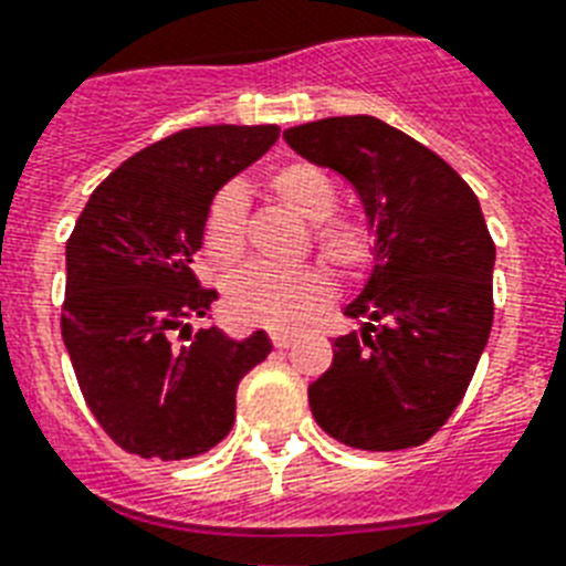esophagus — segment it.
Listing matches in <instances>:
<instances>
[{
  "mask_svg": "<svg viewBox=\"0 0 566 566\" xmlns=\"http://www.w3.org/2000/svg\"><path fill=\"white\" fill-rule=\"evenodd\" d=\"M270 340H273L275 349H287V346L293 344V335H287V332H273V335H270Z\"/></svg>",
  "mask_w": 566,
  "mask_h": 566,
  "instance_id": "1",
  "label": "esophagus"
}]
</instances>
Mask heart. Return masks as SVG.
<instances>
[{
    "label": "heart",
    "mask_w": 566,
    "mask_h": 566,
    "mask_svg": "<svg viewBox=\"0 0 566 566\" xmlns=\"http://www.w3.org/2000/svg\"><path fill=\"white\" fill-rule=\"evenodd\" d=\"M275 202L311 222L317 255L340 275L361 273L373 261V234L361 220L335 213L337 185L323 167L291 161L266 176ZM202 249L217 266H231L247 249V199L238 188H222L205 208ZM332 300V282L317 266L252 264L226 282V314L240 326L293 328Z\"/></svg>",
    "instance_id": "1"
}]
</instances>
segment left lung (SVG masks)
I'll return each mask as SVG.
<instances>
[{
    "instance_id": "obj_1",
    "label": "left lung",
    "mask_w": 566,
    "mask_h": 566,
    "mask_svg": "<svg viewBox=\"0 0 566 566\" xmlns=\"http://www.w3.org/2000/svg\"><path fill=\"white\" fill-rule=\"evenodd\" d=\"M311 164L340 172L376 234V264L335 337V358L308 387L319 429L346 447H420L464 399L493 326V247L479 199L429 146L376 117L287 128Z\"/></svg>"
}]
</instances>
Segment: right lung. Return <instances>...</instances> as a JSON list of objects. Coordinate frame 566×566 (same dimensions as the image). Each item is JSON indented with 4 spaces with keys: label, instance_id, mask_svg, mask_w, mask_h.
Segmentation results:
<instances>
[{
    "label": "right lung",
    "instance_id": "obj_1",
    "mask_svg": "<svg viewBox=\"0 0 566 566\" xmlns=\"http://www.w3.org/2000/svg\"><path fill=\"white\" fill-rule=\"evenodd\" d=\"M279 140V126H199L123 161L66 240L61 335L87 408L132 455L181 461L231 431L238 385L273 344L190 328L217 291L193 258L213 193Z\"/></svg>",
    "mask_w": 566,
    "mask_h": 566
}]
</instances>
